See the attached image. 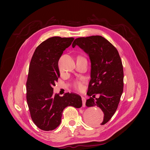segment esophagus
I'll return each instance as SVG.
<instances>
[{"label":"esophagus","instance_id":"esophagus-1","mask_svg":"<svg viewBox=\"0 0 150 150\" xmlns=\"http://www.w3.org/2000/svg\"><path fill=\"white\" fill-rule=\"evenodd\" d=\"M82 101H83V106L85 107L86 106V99L84 97L82 96Z\"/></svg>","mask_w":150,"mask_h":150}]
</instances>
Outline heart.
Returning <instances> with one entry per match:
<instances>
[{
	"mask_svg": "<svg viewBox=\"0 0 150 150\" xmlns=\"http://www.w3.org/2000/svg\"><path fill=\"white\" fill-rule=\"evenodd\" d=\"M74 87L77 89L81 90L83 88V83L79 80H76L74 81Z\"/></svg>",
	"mask_w": 150,
	"mask_h": 150,
	"instance_id": "obj_1",
	"label": "heart"
}]
</instances>
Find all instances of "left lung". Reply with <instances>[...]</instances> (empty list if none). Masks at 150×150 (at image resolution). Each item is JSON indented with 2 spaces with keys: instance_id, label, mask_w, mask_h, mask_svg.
Instances as JSON below:
<instances>
[{
  "instance_id": "1",
  "label": "left lung",
  "mask_w": 150,
  "mask_h": 150,
  "mask_svg": "<svg viewBox=\"0 0 150 150\" xmlns=\"http://www.w3.org/2000/svg\"><path fill=\"white\" fill-rule=\"evenodd\" d=\"M78 46L88 54L91 61V80L87 94V107L98 106L104 113L103 125L116 112L123 91V67L118 51L101 35L79 38L72 46ZM96 93L100 98L94 100ZM94 122V121H93Z\"/></svg>"
}]
</instances>
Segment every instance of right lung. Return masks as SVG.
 Masks as SVG:
<instances>
[{"mask_svg":"<svg viewBox=\"0 0 150 150\" xmlns=\"http://www.w3.org/2000/svg\"><path fill=\"white\" fill-rule=\"evenodd\" d=\"M73 38L52 37L35 49L30 62L26 83L27 102L31 118L39 128L52 131L60 125L67 106H82L78 94L67 93L63 96L53 94L52 86L60 77L58 61Z\"/></svg>","mask_w":150,"mask_h":150,"instance_id":"1","label":"right lung"}]
</instances>
